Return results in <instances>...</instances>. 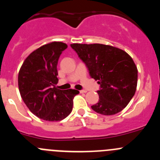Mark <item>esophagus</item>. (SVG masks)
Returning <instances> with one entry per match:
<instances>
[{
  "mask_svg": "<svg viewBox=\"0 0 160 160\" xmlns=\"http://www.w3.org/2000/svg\"><path fill=\"white\" fill-rule=\"evenodd\" d=\"M87 90H80V93H81V94H83V93H87Z\"/></svg>",
  "mask_w": 160,
  "mask_h": 160,
  "instance_id": "esophagus-1",
  "label": "esophagus"
}]
</instances>
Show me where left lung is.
I'll return each mask as SVG.
<instances>
[{
  "label": "left lung",
  "mask_w": 160,
  "mask_h": 160,
  "mask_svg": "<svg viewBox=\"0 0 160 160\" xmlns=\"http://www.w3.org/2000/svg\"><path fill=\"white\" fill-rule=\"evenodd\" d=\"M89 70L90 77L100 84L95 112L112 115L122 111L135 95L138 70L131 57L117 47L102 44H71Z\"/></svg>",
  "instance_id": "left-lung-1"
}]
</instances>
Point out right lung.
<instances>
[{
	"label": "right lung",
	"instance_id": "right-lung-1",
	"mask_svg": "<svg viewBox=\"0 0 160 160\" xmlns=\"http://www.w3.org/2000/svg\"><path fill=\"white\" fill-rule=\"evenodd\" d=\"M67 48L66 43L53 42L41 46L24 61L18 73V87L29 111L46 121H61L71 113L76 90H59L57 65Z\"/></svg>",
	"mask_w": 160,
	"mask_h": 160
}]
</instances>
